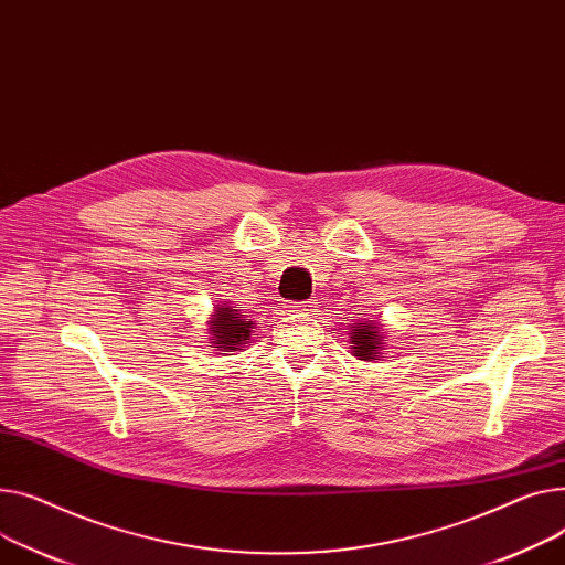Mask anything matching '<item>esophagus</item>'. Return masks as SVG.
<instances>
[{"label": "esophagus", "mask_w": 565, "mask_h": 565, "mask_svg": "<svg viewBox=\"0 0 565 565\" xmlns=\"http://www.w3.org/2000/svg\"><path fill=\"white\" fill-rule=\"evenodd\" d=\"M316 305H318L316 299H307V302H299V305H297V309H299V311H307V313H311V311H316Z\"/></svg>", "instance_id": "esophagus-1"}]
</instances>
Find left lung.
<instances>
[{"label": "left lung", "mask_w": 565, "mask_h": 565, "mask_svg": "<svg viewBox=\"0 0 565 565\" xmlns=\"http://www.w3.org/2000/svg\"><path fill=\"white\" fill-rule=\"evenodd\" d=\"M352 350L363 361L380 356V350H382L380 331H377V327H374L372 320L370 322H359V329H352Z\"/></svg>", "instance_id": "left-lung-1"}]
</instances>
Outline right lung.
Instances as JSON below:
<instances>
[{
    "mask_svg": "<svg viewBox=\"0 0 565 565\" xmlns=\"http://www.w3.org/2000/svg\"><path fill=\"white\" fill-rule=\"evenodd\" d=\"M252 320L234 307H217L211 320V341L213 345L222 348L224 352H236L249 341Z\"/></svg>",
    "mask_w": 565,
    "mask_h": 565,
    "instance_id": "obj_1",
    "label": "right lung"
}]
</instances>
